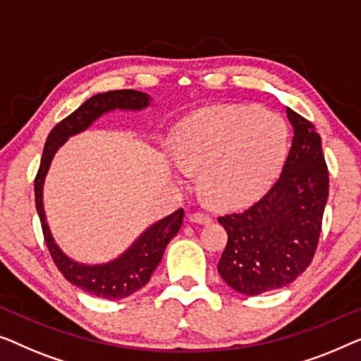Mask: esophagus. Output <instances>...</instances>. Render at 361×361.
I'll use <instances>...</instances> for the list:
<instances>
[{
  "label": "esophagus",
  "instance_id": "34e87169",
  "mask_svg": "<svg viewBox=\"0 0 361 361\" xmlns=\"http://www.w3.org/2000/svg\"><path fill=\"white\" fill-rule=\"evenodd\" d=\"M188 219H190L191 224H209L211 222V217L207 214H202V212H192V214L188 216Z\"/></svg>",
  "mask_w": 361,
  "mask_h": 361
}]
</instances>
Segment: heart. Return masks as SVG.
I'll list each match as a JSON object with an SVG mask.
<instances>
[{
    "instance_id": "1",
    "label": "heart",
    "mask_w": 361,
    "mask_h": 361,
    "mask_svg": "<svg viewBox=\"0 0 361 361\" xmlns=\"http://www.w3.org/2000/svg\"><path fill=\"white\" fill-rule=\"evenodd\" d=\"M288 126L257 106H209L176 126L173 160L183 171H201V188L212 204L232 207L268 190L286 154Z\"/></svg>"
}]
</instances>
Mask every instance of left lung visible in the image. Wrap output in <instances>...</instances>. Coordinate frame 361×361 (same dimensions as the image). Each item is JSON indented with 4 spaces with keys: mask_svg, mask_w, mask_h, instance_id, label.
Here are the masks:
<instances>
[{
    "mask_svg": "<svg viewBox=\"0 0 361 361\" xmlns=\"http://www.w3.org/2000/svg\"><path fill=\"white\" fill-rule=\"evenodd\" d=\"M293 144L280 178L248 209L219 217L227 245L217 271L245 296L293 283L312 262L329 197V171L316 128L286 108Z\"/></svg>",
    "mask_w": 361,
    "mask_h": 361,
    "instance_id": "8db88e82",
    "label": "left lung"
}]
</instances>
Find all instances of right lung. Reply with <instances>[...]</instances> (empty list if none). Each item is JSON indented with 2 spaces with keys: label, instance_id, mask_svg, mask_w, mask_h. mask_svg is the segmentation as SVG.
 <instances>
[{
  "label": "right lung",
  "instance_id": "add662e5",
  "mask_svg": "<svg viewBox=\"0 0 361 361\" xmlns=\"http://www.w3.org/2000/svg\"><path fill=\"white\" fill-rule=\"evenodd\" d=\"M150 103L152 98L149 94L135 90H118L91 96L75 113L60 121L50 130L47 142L44 145L37 176L34 181L35 207H37L40 224H42L45 243H47L55 265L70 283L98 298L123 299L145 286L152 273L159 267L169 242L178 233L185 211L178 209L171 212L170 216L147 227L128 250L121 253L114 260L98 263V265H86V263L75 262L73 258L65 255V252L52 237L44 211V181L54 155L70 137L86 130L96 119L111 111H142L150 106Z\"/></svg>",
  "mask_w": 361,
  "mask_h": 361
}]
</instances>
